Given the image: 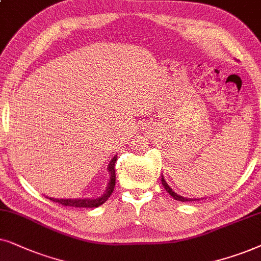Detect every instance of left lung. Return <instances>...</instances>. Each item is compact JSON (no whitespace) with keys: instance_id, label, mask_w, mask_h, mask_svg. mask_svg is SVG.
Listing matches in <instances>:
<instances>
[{"instance_id":"left-lung-1","label":"left lung","mask_w":261,"mask_h":261,"mask_svg":"<svg viewBox=\"0 0 261 261\" xmlns=\"http://www.w3.org/2000/svg\"><path fill=\"white\" fill-rule=\"evenodd\" d=\"M161 181H162V185L165 186V189H166V191L167 192H168L169 194H171V196L174 198L175 200H180V201H192V200H199V199H191V198H184V197H181V196H179V194H176L174 191H172V189L171 187L168 186V184L166 182V180L163 179V176L161 178Z\"/></svg>"}]
</instances>
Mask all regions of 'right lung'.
<instances>
[{
	"instance_id": "1",
	"label": "right lung",
	"mask_w": 261,
	"mask_h": 261,
	"mask_svg": "<svg viewBox=\"0 0 261 261\" xmlns=\"http://www.w3.org/2000/svg\"><path fill=\"white\" fill-rule=\"evenodd\" d=\"M117 158L114 156L112 161L109 165V172L111 174V180L107 187L106 193L103 196L95 198V199H55V198H50V200L56 201V203H60L64 206H74V207H98L101 204L109 199V197L112 194L114 190V185H116V171H114V165H116Z\"/></svg>"
}]
</instances>
